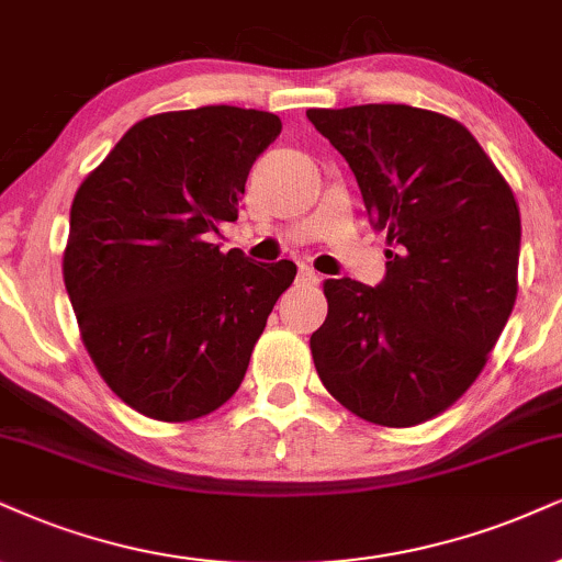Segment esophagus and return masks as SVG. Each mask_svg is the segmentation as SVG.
I'll return each instance as SVG.
<instances>
[{"label": "esophagus", "instance_id": "esophagus-1", "mask_svg": "<svg viewBox=\"0 0 562 562\" xmlns=\"http://www.w3.org/2000/svg\"><path fill=\"white\" fill-rule=\"evenodd\" d=\"M296 279H300L302 283H321V276H317L310 266H302L300 268V276H296Z\"/></svg>", "mask_w": 562, "mask_h": 562}]
</instances>
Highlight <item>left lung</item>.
Segmentation results:
<instances>
[{"label": "left lung", "mask_w": 562, "mask_h": 562, "mask_svg": "<svg viewBox=\"0 0 562 562\" xmlns=\"http://www.w3.org/2000/svg\"><path fill=\"white\" fill-rule=\"evenodd\" d=\"M346 158L375 232L378 286L325 281L328 317L310 338L321 375L357 417L432 419L474 383L516 302L521 216L463 124L406 103L310 109Z\"/></svg>", "instance_id": "obj_1"}]
</instances>
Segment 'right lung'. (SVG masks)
Instances as JSON below:
<instances>
[{
  "instance_id": "add662e5",
  "label": "right lung",
  "mask_w": 562,
  "mask_h": 562,
  "mask_svg": "<svg viewBox=\"0 0 562 562\" xmlns=\"http://www.w3.org/2000/svg\"><path fill=\"white\" fill-rule=\"evenodd\" d=\"M270 112L200 106L133 124L75 192L65 286L101 378L158 422L211 414L237 391L292 260L213 245L237 221Z\"/></svg>"
}]
</instances>
